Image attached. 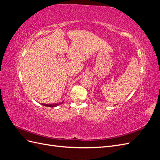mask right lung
Returning a JSON list of instances; mask_svg holds the SVG:
<instances>
[{"label": "right lung", "instance_id": "obj_1", "mask_svg": "<svg viewBox=\"0 0 160 160\" xmlns=\"http://www.w3.org/2000/svg\"><path fill=\"white\" fill-rule=\"evenodd\" d=\"M63 103V101H62V102H59V103H52V104H45V103H41L42 105H44L46 106V107H49V108H55L57 107L58 105H60L61 104H62Z\"/></svg>", "mask_w": 160, "mask_h": 160}]
</instances>
